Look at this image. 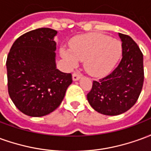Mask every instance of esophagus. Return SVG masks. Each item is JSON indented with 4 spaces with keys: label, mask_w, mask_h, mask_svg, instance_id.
<instances>
[{
    "label": "esophagus",
    "mask_w": 151,
    "mask_h": 151,
    "mask_svg": "<svg viewBox=\"0 0 151 151\" xmlns=\"http://www.w3.org/2000/svg\"><path fill=\"white\" fill-rule=\"evenodd\" d=\"M81 77H82V74L79 73H73V81H78L81 78Z\"/></svg>",
    "instance_id": "esophagus-1"
}]
</instances>
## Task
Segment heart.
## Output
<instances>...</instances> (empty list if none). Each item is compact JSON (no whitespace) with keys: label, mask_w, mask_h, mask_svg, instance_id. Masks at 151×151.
<instances>
[{"label":"heart","mask_w":151,"mask_h":151,"mask_svg":"<svg viewBox=\"0 0 151 151\" xmlns=\"http://www.w3.org/2000/svg\"><path fill=\"white\" fill-rule=\"evenodd\" d=\"M122 51L121 43L116 39L99 33L81 35L69 43V49L62 47L60 56L70 67L84 60L87 72L94 76H103L111 71Z\"/></svg>","instance_id":"obj_1"}]
</instances>
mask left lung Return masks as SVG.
<instances>
[{
    "instance_id": "left-lung-1",
    "label": "left lung",
    "mask_w": 151,
    "mask_h": 151,
    "mask_svg": "<svg viewBox=\"0 0 151 151\" xmlns=\"http://www.w3.org/2000/svg\"><path fill=\"white\" fill-rule=\"evenodd\" d=\"M122 42V59L113 71L104 78L93 81L87 94L95 111L107 116L127 111L139 97L143 82V54L132 38L119 33Z\"/></svg>"
}]
</instances>
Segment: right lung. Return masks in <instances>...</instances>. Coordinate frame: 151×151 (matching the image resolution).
Returning a JSON list of instances; mask_svg holds the SVG:
<instances>
[{"instance_id": "1", "label": "right lung", "mask_w": 151, "mask_h": 151, "mask_svg": "<svg viewBox=\"0 0 151 151\" xmlns=\"http://www.w3.org/2000/svg\"><path fill=\"white\" fill-rule=\"evenodd\" d=\"M57 31L39 28L15 40L7 56L9 97L22 113L43 116L61 104L72 74L56 69Z\"/></svg>"}]
</instances>
